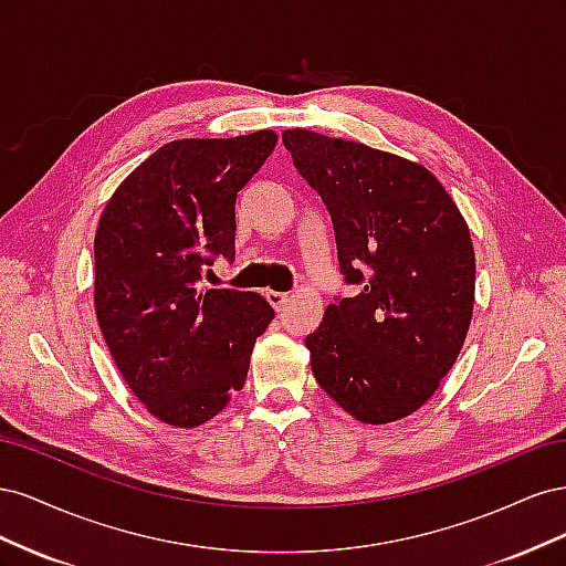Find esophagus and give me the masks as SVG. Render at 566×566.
<instances>
[{
	"mask_svg": "<svg viewBox=\"0 0 566 566\" xmlns=\"http://www.w3.org/2000/svg\"><path fill=\"white\" fill-rule=\"evenodd\" d=\"M266 300L271 302L273 310L281 312L283 306L290 302V295H287V293H276V290H269V293H266Z\"/></svg>",
	"mask_w": 566,
	"mask_h": 566,
	"instance_id": "esophagus-1",
	"label": "esophagus"
}]
</instances>
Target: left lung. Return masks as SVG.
<instances>
[{
    "mask_svg": "<svg viewBox=\"0 0 566 566\" xmlns=\"http://www.w3.org/2000/svg\"><path fill=\"white\" fill-rule=\"evenodd\" d=\"M283 144L331 212L339 271L361 287L306 335L314 378L356 420H401L432 397L468 337L470 229L418 163L310 129H285Z\"/></svg>",
    "mask_w": 566,
    "mask_h": 566,
    "instance_id": "left-lung-1",
    "label": "left lung"
}]
</instances>
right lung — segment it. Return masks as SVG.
<instances>
[{
    "label": "right lung",
    "mask_w": 566,
    "mask_h": 566,
    "mask_svg": "<svg viewBox=\"0 0 566 566\" xmlns=\"http://www.w3.org/2000/svg\"><path fill=\"white\" fill-rule=\"evenodd\" d=\"M279 136L179 139L117 186L94 238V310L108 352L150 416L172 427L214 418L248 378L273 321L256 293L200 290L217 254H235V198Z\"/></svg>",
    "instance_id": "1"
}]
</instances>
